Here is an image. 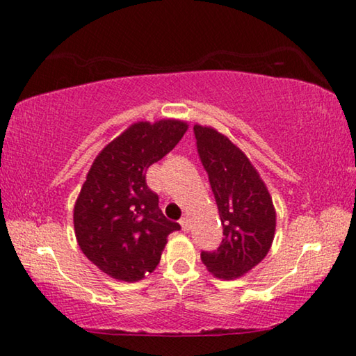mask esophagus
<instances>
[{
  "mask_svg": "<svg viewBox=\"0 0 356 356\" xmlns=\"http://www.w3.org/2000/svg\"><path fill=\"white\" fill-rule=\"evenodd\" d=\"M180 226H182V229L185 232H188L190 231V220L186 218V216H184V218H180Z\"/></svg>",
  "mask_w": 356,
  "mask_h": 356,
  "instance_id": "34e87169",
  "label": "esophagus"
}]
</instances>
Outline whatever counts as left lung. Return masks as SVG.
Segmentation results:
<instances>
[{"instance_id":"left-lung-1","label":"left lung","mask_w":356,"mask_h":356,"mask_svg":"<svg viewBox=\"0 0 356 356\" xmlns=\"http://www.w3.org/2000/svg\"><path fill=\"white\" fill-rule=\"evenodd\" d=\"M193 131L225 236L215 251L201 252V261L218 278H238L272 246L276 226L272 197L251 161L225 135L201 125Z\"/></svg>"}]
</instances>
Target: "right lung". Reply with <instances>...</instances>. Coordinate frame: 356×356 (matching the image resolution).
Returning <instances> with one entry per match:
<instances>
[{"label":"right lung","instance_id":"1","mask_svg":"<svg viewBox=\"0 0 356 356\" xmlns=\"http://www.w3.org/2000/svg\"><path fill=\"white\" fill-rule=\"evenodd\" d=\"M182 120L138 122L94 160L74 210L75 236L89 261L113 278L134 282L154 272L166 237L179 231L159 207L146 171L176 147Z\"/></svg>","mask_w":356,"mask_h":356}]
</instances>
